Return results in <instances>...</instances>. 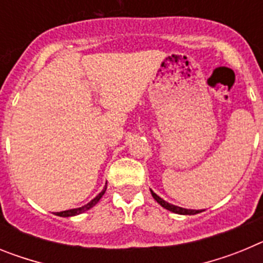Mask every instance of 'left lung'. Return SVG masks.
<instances>
[{
    "label": "left lung",
    "instance_id": "obj_1",
    "mask_svg": "<svg viewBox=\"0 0 263 263\" xmlns=\"http://www.w3.org/2000/svg\"><path fill=\"white\" fill-rule=\"evenodd\" d=\"M152 195L153 197H154L155 200L158 201V203L160 204V205L163 206V208H166V210L171 211V212L174 213H178V215H196V213H200L201 211H195V210H185V208H180V206H176V205H173V204L167 203V201H164L163 199H160L159 196H158L157 194H154V192L152 191Z\"/></svg>",
    "mask_w": 263,
    "mask_h": 263
}]
</instances>
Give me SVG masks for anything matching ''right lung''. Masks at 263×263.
I'll list each match as a JSON object with an SVG mask.
<instances>
[{
  "label": "right lung",
  "instance_id": "1",
  "mask_svg": "<svg viewBox=\"0 0 263 263\" xmlns=\"http://www.w3.org/2000/svg\"><path fill=\"white\" fill-rule=\"evenodd\" d=\"M105 191H106V187L104 188L103 191L100 192V194L97 195L96 197H95L93 200H90L89 203L87 204V205L81 206V208H75V210H68V211H63V212H57V215H58V216H62V217H69V216L80 215V213L85 212V211H88V210H89V208H92V206H93V205H96V204L99 203L100 199L103 197V195L105 194Z\"/></svg>",
  "mask_w": 263,
  "mask_h": 263
}]
</instances>
